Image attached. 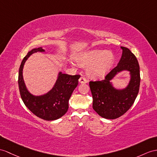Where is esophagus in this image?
<instances>
[{
    "label": "esophagus",
    "mask_w": 157,
    "mask_h": 157,
    "mask_svg": "<svg viewBox=\"0 0 157 157\" xmlns=\"http://www.w3.org/2000/svg\"><path fill=\"white\" fill-rule=\"evenodd\" d=\"M79 82L80 83H86L87 79L85 77H84V76H81V77L79 78Z\"/></svg>",
    "instance_id": "obj_1"
}]
</instances>
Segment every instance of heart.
<instances>
[{
	"mask_svg": "<svg viewBox=\"0 0 157 157\" xmlns=\"http://www.w3.org/2000/svg\"><path fill=\"white\" fill-rule=\"evenodd\" d=\"M78 63L82 67L90 66L88 73L92 77H101L112 67L114 56L111 52L102 50L87 52L79 56Z\"/></svg>",
	"mask_w": 157,
	"mask_h": 157,
	"instance_id": "b5f03b06",
	"label": "heart"
}]
</instances>
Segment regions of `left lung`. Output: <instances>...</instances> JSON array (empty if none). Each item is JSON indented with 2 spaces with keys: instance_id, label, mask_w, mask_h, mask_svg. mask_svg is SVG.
I'll list each match as a JSON object with an SVG mask.
<instances>
[{
  "instance_id": "obj_1",
  "label": "left lung",
  "mask_w": 157,
  "mask_h": 157,
  "mask_svg": "<svg viewBox=\"0 0 157 157\" xmlns=\"http://www.w3.org/2000/svg\"><path fill=\"white\" fill-rule=\"evenodd\" d=\"M123 54L117 66L110 71L102 81H90L93 96V108L101 117L115 119L128 110L138 95L140 87V67L135 55L126 47H121ZM130 71L131 81L123 90L114 89L109 81L118 71Z\"/></svg>"
}]
</instances>
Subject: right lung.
<instances>
[{
	"label": "right lung",
	"instance_id": "1",
	"mask_svg": "<svg viewBox=\"0 0 157 157\" xmlns=\"http://www.w3.org/2000/svg\"><path fill=\"white\" fill-rule=\"evenodd\" d=\"M43 52L41 47L33 49L22 60L19 68L18 87L24 104L34 115L45 121H54L62 117L68 109V101L74 89L77 86L81 75H69L59 72L54 87L48 93L35 97L29 93L25 86L22 69L26 60L36 52Z\"/></svg>",
	"mask_w": 157,
	"mask_h": 157
}]
</instances>
